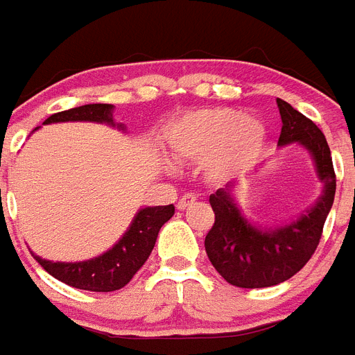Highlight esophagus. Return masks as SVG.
Wrapping results in <instances>:
<instances>
[{
  "label": "esophagus",
  "instance_id": "1",
  "mask_svg": "<svg viewBox=\"0 0 355 355\" xmlns=\"http://www.w3.org/2000/svg\"><path fill=\"white\" fill-rule=\"evenodd\" d=\"M195 200H197V197H195V195H189V193L182 195V197L178 199L177 208H178V210H186V208H189V206L193 205Z\"/></svg>",
  "mask_w": 355,
  "mask_h": 355
}]
</instances>
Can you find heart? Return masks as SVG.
I'll return each instance as SVG.
<instances>
[{
  "label": "heart",
  "mask_w": 355,
  "mask_h": 355,
  "mask_svg": "<svg viewBox=\"0 0 355 355\" xmlns=\"http://www.w3.org/2000/svg\"><path fill=\"white\" fill-rule=\"evenodd\" d=\"M265 139L263 125L232 108L189 114L173 127L171 150L180 160L205 164L211 180H225L250 166Z\"/></svg>",
  "instance_id": "b5f03b06"
}]
</instances>
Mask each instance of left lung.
Segmentation results:
<instances>
[{
    "instance_id": "left-lung-1",
    "label": "left lung",
    "mask_w": 355,
    "mask_h": 355,
    "mask_svg": "<svg viewBox=\"0 0 355 355\" xmlns=\"http://www.w3.org/2000/svg\"><path fill=\"white\" fill-rule=\"evenodd\" d=\"M276 103L282 116L278 144L298 141L309 150L324 191L308 214L275 230L252 227L234 202L230 186L210 195L216 223L206 234V254L228 284L245 289L282 284L308 263L319 247L324 221L336 197V171L322 130L289 103L282 99H276Z\"/></svg>"
}]
</instances>
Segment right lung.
<instances>
[{"instance_id":"add662e5","label":"right lung","mask_w":355,"mask_h":355,"mask_svg":"<svg viewBox=\"0 0 355 355\" xmlns=\"http://www.w3.org/2000/svg\"><path fill=\"white\" fill-rule=\"evenodd\" d=\"M112 108V105H103V103L83 105V107L53 114L44 123L97 121L114 125ZM173 214H175L173 205L139 210L125 236L99 258L77 261V263L47 261L38 256L35 258L53 278H57L68 286L85 289V291H116V289L127 286L128 282L132 280V276L144 267L155 248L160 228L164 227V223L171 219Z\"/></svg>"}]
</instances>
